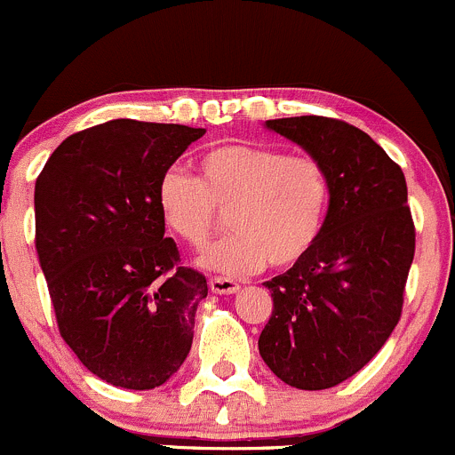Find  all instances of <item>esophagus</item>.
I'll return each instance as SVG.
<instances>
[{
  "mask_svg": "<svg viewBox=\"0 0 455 455\" xmlns=\"http://www.w3.org/2000/svg\"><path fill=\"white\" fill-rule=\"evenodd\" d=\"M210 289H212V293H219V296H229V293H236L241 284L232 278L214 275V278H210Z\"/></svg>",
  "mask_w": 455,
  "mask_h": 455,
  "instance_id": "1",
  "label": "esophagus"
}]
</instances>
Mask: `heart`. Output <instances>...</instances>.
<instances>
[{
    "label": "heart",
    "instance_id": "1",
    "mask_svg": "<svg viewBox=\"0 0 455 455\" xmlns=\"http://www.w3.org/2000/svg\"><path fill=\"white\" fill-rule=\"evenodd\" d=\"M199 177L171 166L159 175L156 201L164 223L188 245H201L226 210L232 232L210 243L199 267L243 275L267 260H302L320 238L331 208V180L315 157L287 156L259 144H219L196 159Z\"/></svg>",
    "mask_w": 455,
    "mask_h": 455
}]
</instances>
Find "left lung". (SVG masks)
Wrapping results in <instances>:
<instances>
[{
  "label": "left lung",
  "mask_w": 455,
  "mask_h": 455,
  "mask_svg": "<svg viewBox=\"0 0 455 455\" xmlns=\"http://www.w3.org/2000/svg\"><path fill=\"white\" fill-rule=\"evenodd\" d=\"M326 168L331 208L313 250L265 287L260 357L298 390H326L381 350L403 311L416 232L401 166L357 126L324 116L267 120Z\"/></svg>",
  "instance_id": "8db88e82"
}]
</instances>
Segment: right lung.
Masks as SVG:
<instances>
[{
  "mask_svg": "<svg viewBox=\"0 0 455 455\" xmlns=\"http://www.w3.org/2000/svg\"><path fill=\"white\" fill-rule=\"evenodd\" d=\"M204 133L109 120L65 138L36 177L35 245L59 332L111 386L153 390L193 346L208 283L164 236L156 188Z\"/></svg>",
  "mask_w": 455,
  "mask_h": 455,
  "instance_id": "obj_1",
  "label": "right lung"
}]
</instances>
